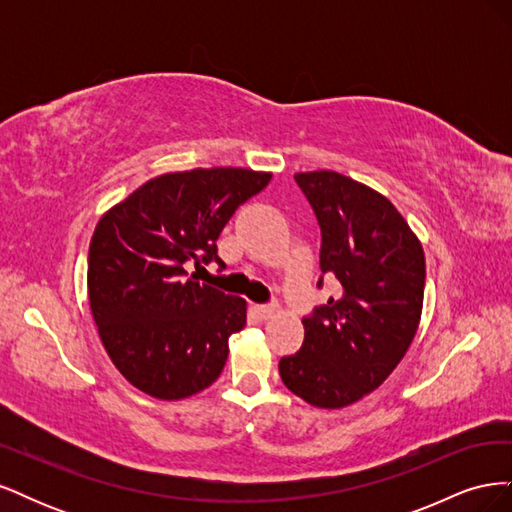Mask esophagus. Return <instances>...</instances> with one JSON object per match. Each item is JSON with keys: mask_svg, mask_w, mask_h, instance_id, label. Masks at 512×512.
<instances>
[{"mask_svg": "<svg viewBox=\"0 0 512 512\" xmlns=\"http://www.w3.org/2000/svg\"><path fill=\"white\" fill-rule=\"evenodd\" d=\"M252 312L256 314V318L260 320H267L277 312V305H254Z\"/></svg>", "mask_w": 512, "mask_h": 512, "instance_id": "esophagus-1", "label": "esophagus"}]
</instances>
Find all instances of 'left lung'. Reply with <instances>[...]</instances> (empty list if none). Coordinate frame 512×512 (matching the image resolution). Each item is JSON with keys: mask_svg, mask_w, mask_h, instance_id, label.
I'll return each instance as SVG.
<instances>
[{"mask_svg": "<svg viewBox=\"0 0 512 512\" xmlns=\"http://www.w3.org/2000/svg\"><path fill=\"white\" fill-rule=\"evenodd\" d=\"M294 181L316 213L320 271L337 294L303 318V346L280 361V376L307 404L335 410L376 391L404 359L421 322L425 254L380 192L335 170Z\"/></svg>", "mask_w": 512, "mask_h": 512, "instance_id": "1", "label": "left lung"}]
</instances>
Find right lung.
Returning <instances> with one entry per match:
<instances>
[{"mask_svg": "<svg viewBox=\"0 0 512 512\" xmlns=\"http://www.w3.org/2000/svg\"><path fill=\"white\" fill-rule=\"evenodd\" d=\"M271 173L194 168L149 179L108 209L89 243L91 316L113 365L138 391L185 399L211 386L247 303L188 277L218 256L222 228Z\"/></svg>", "mask_w": 512, "mask_h": 512, "instance_id": "obj_1", "label": "right lung"}]
</instances>
